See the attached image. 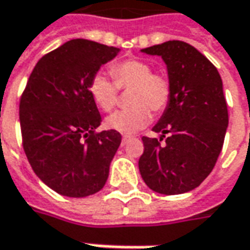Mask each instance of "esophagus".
<instances>
[{
  "mask_svg": "<svg viewBox=\"0 0 250 250\" xmlns=\"http://www.w3.org/2000/svg\"><path fill=\"white\" fill-rule=\"evenodd\" d=\"M130 139H132V136H124V137H122L121 145L125 146V145H126V143H128L129 140H130Z\"/></svg>",
  "mask_w": 250,
  "mask_h": 250,
  "instance_id": "esophagus-1",
  "label": "esophagus"
}]
</instances>
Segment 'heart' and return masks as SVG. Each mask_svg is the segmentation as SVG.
Instances as JSON below:
<instances>
[{
  "label": "heart",
  "mask_w": 250,
  "mask_h": 250,
  "mask_svg": "<svg viewBox=\"0 0 250 250\" xmlns=\"http://www.w3.org/2000/svg\"><path fill=\"white\" fill-rule=\"evenodd\" d=\"M110 78L98 73L89 80L88 90L100 110L111 111L118 103L120 90L129 92L126 110L105 120V126L122 135L135 133L151 121V111L164 113L172 99V82L162 71H154L151 63L142 59H124L110 67Z\"/></svg>",
  "instance_id": "1"
}]
</instances>
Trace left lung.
Returning a JSON list of instances; mask_svg holds the SVG:
<instances>
[{"label": "left lung", "mask_w": 250, "mask_h": 250, "mask_svg": "<svg viewBox=\"0 0 250 250\" xmlns=\"http://www.w3.org/2000/svg\"><path fill=\"white\" fill-rule=\"evenodd\" d=\"M168 66L172 99L152 128L161 139L143 136L139 170L155 192L175 195L191 191L212 172L229 125L220 74L212 62L184 41L145 48ZM164 137L166 143L160 145Z\"/></svg>", "instance_id": "8db88e82"}]
</instances>
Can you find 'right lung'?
<instances>
[{"label":"right lung","mask_w":250,"mask_h":250,"mask_svg":"<svg viewBox=\"0 0 250 250\" xmlns=\"http://www.w3.org/2000/svg\"><path fill=\"white\" fill-rule=\"evenodd\" d=\"M118 52L89 40L67 41L38 60L21 93L23 150L35 175L60 195L81 198L104 187L121 135L96 132L102 117L88 83Z\"/></svg>","instance_id":"obj_1"}]
</instances>
